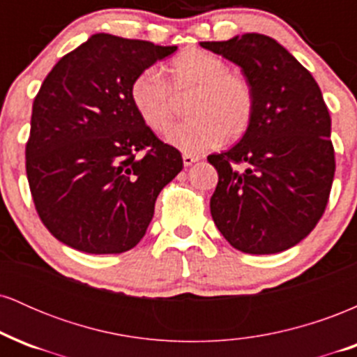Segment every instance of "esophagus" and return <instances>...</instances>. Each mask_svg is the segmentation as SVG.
<instances>
[{"label": "esophagus", "mask_w": 357, "mask_h": 357, "mask_svg": "<svg viewBox=\"0 0 357 357\" xmlns=\"http://www.w3.org/2000/svg\"><path fill=\"white\" fill-rule=\"evenodd\" d=\"M198 155H191V154H184L183 155V165L184 166H192L195 162H198Z\"/></svg>", "instance_id": "obj_1"}]
</instances>
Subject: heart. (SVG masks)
I'll use <instances>...</instances> for the list:
<instances>
[{"label":"heart","mask_w":357,"mask_h":357,"mask_svg":"<svg viewBox=\"0 0 357 357\" xmlns=\"http://www.w3.org/2000/svg\"><path fill=\"white\" fill-rule=\"evenodd\" d=\"M167 79L169 85L155 68H146L130 84L129 97L141 121L154 132H162L174 117L176 97L191 93L186 109L191 119L166 134L176 149L199 154L223 139L236 141L247 132L255 105L253 90L247 79L230 72L223 59L190 48L169 61Z\"/></svg>","instance_id":"b5f03b06"}]
</instances>
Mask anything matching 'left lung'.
<instances>
[{
  "mask_svg": "<svg viewBox=\"0 0 357 357\" xmlns=\"http://www.w3.org/2000/svg\"><path fill=\"white\" fill-rule=\"evenodd\" d=\"M199 45L238 65L255 99L238 144L208 155L218 171L210 199L213 221L240 252H284L314 230L333 186L331 116L321 89L304 65L267 35Z\"/></svg>",
  "mask_w": 357,
  "mask_h": 357,
  "instance_id": "1",
  "label": "left lung"
}]
</instances>
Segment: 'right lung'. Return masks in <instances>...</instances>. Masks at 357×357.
<instances>
[{
	"instance_id": "1",
	"label": "right lung",
	"mask_w": 357,
	"mask_h": 357,
	"mask_svg": "<svg viewBox=\"0 0 357 357\" xmlns=\"http://www.w3.org/2000/svg\"><path fill=\"white\" fill-rule=\"evenodd\" d=\"M178 47L96 33L61 56L31 112L26 176L43 225L85 253H122L146 235L162 188L183 169L130 102L132 80ZM139 150H146L137 156Z\"/></svg>"
}]
</instances>
